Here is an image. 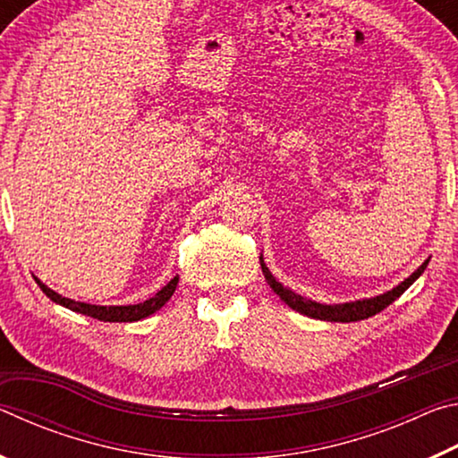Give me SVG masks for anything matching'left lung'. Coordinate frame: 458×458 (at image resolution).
I'll use <instances>...</instances> for the list:
<instances>
[{
  "mask_svg": "<svg viewBox=\"0 0 458 458\" xmlns=\"http://www.w3.org/2000/svg\"><path fill=\"white\" fill-rule=\"evenodd\" d=\"M428 260L426 259L420 267H418L412 275L408 278H404L400 284L394 286L392 291H386L382 294H376V297H369V299H358V301H350V303H337V305H325V303H317V301H311L307 297H301L299 293H294L291 289H286L283 286V283H278L276 278L270 273L268 267L265 265V259H262L260 254V268H262V275L270 284V289H273L278 297H281L286 305L294 311L303 313L307 317H313V319H321V321H335V323H352V321H361V319H368V317L376 315L386 309L390 303H394L402 293H404L410 284H412L418 276L424 273V268L428 267Z\"/></svg>",
  "mask_w": 458,
  "mask_h": 458,
  "instance_id": "obj_1",
  "label": "left lung"
}]
</instances>
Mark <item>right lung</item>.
<instances>
[{"instance_id": "add662e5", "label": "right lung", "mask_w": 458, "mask_h": 458, "mask_svg": "<svg viewBox=\"0 0 458 458\" xmlns=\"http://www.w3.org/2000/svg\"><path fill=\"white\" fill-rule=\"evenodd\" d=\"M38 286H40L42 293L48 297L50 301H54L56 305H62L66 309H71L74 313H82L87 317H92V319H98V321H111V323H129V321H139V319H145V317L153 315L155 311H159L161 307H164L169 299H172V294L175 293V286L180 283V276H174L172 281H169L164 289L157 291L153 294L151 299L143 301V303H137V305H90V303H82V301H74V299H68V297H62L60 293L52 291L50 286H46L40 278L34 276Z\"/></svg>"}]
</instances>
